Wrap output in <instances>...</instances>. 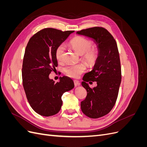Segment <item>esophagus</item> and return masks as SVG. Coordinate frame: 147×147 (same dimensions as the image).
Here are the masks:
<instances>
[{
  "label": "esophagus",
  "mask_w": 147,
  "mask_h": 147,
  "mask_svg": "<svg viewBox=\"0 0 147 147\" xmlns=\"http://www.w3.org/2000/svg\"><path fill=\"white\" fill-rule=\"evenodd\" d=\"M74 84H75V86L80 85V82L78 81V80H74Z\"/></svg>",
  "instance_id": "esophagus-1"
}]
</instances>
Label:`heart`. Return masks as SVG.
I'll return each mask as SVG.
<instances>
[{
	"label": "heart",
	"instance_id": "heart-1",
	"mask_svg": "<svg viewBox=\"0 0 147 147\" xmlns=\"http://www.w3.org/2000/svg\"><path fill=\"white\" fill-rule=\"evenodd\" d=\"M70 46L79 55H81L82 59L90 65H94L99 58V51L96 47H92V42L90 40L82 37H75L71 40ZM65 51L63 44L59 45L56 49L55 56L58 62H62ZM86 67L84 63L67 66L64 69L65 73L69 77L77 78L86 70Z\"/></svg>",
	"mask_w": 147,
	"mask_h": 147
}]
</instances>
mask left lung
Here are the masks:
<instances>
[{
	"mask_svg": "<svg viewBox=\"0 0 147 147\" xmlns=\"http://www.w3.org/2000/svg\"><path fill=\"white\" fill-rule=\"evenodd\" d=\"M91 38L99 51L93 69L84 74L82 85L87 96L81 102V109L86 116L98 118L108 114L114 107L121 81V70L117 44L113 37L104 28L94 27L77 32ZM96 81L97 87L91 88L86 83Z\"/></svg>",
	"mask_w": 147,
	"mask_h": 147,
	"instance_id": "1",
	"label": "left lung"
}]
</instances>
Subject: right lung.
<instances>
[{
    "mask_svg": "<svg viewBox=\"0 0 147 147\" xmlns=\"http://www.w3.org/2000/svg\"><path fill=\"white\" fill-rule=\"evenodd\" d=\"M74 32L43 29L35 34L26 46L22 67L23 88L30 107L42 116L58 113L63 105L62 96L74 88L69 77L64 76L57 83L49 78L57 66L56 48Z\"/></svg>",
    "mask_w": 147,
    "mask_h": 147,
    "instance_id": "add662e5",
    "label": "right lung"
}]
</instances>
